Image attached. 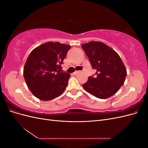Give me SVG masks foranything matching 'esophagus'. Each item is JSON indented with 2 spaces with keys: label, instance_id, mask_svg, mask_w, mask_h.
<instances>
[{
  "label": "esophagus",
  "instance_id": "esophagus-1",
  "mask_svg": "<svg viewBox=\"0 0 148 148\" xmlns=\"http://www.w3.org/2000/svg\"><path fill=\"white\" fill-rule=\"evenodd\" d=\"M78 73H79V71H75L74 73H73V75H77Z\"/></svg>",
  "mask_w": 148,
  "mask_h": 148
}]
</instances>
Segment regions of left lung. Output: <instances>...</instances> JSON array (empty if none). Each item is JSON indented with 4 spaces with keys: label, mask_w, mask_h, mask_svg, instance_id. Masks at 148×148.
I'll list each match as a JSON object with an SVG mask.
<instances>
[{
    "label": "left lung",
    "mask_w": 148,
    "mask_h": 148,
    "mask_svg": "<svg viewBox=\"0 0 148 148\" xmlns=\"http://www.w3.org/2000/svg\"><path fill=\"white\" fill-rule=\"evenodd\" d=\"M95 77H89L83 84L84 90L99 99H107L117 92L123 84L127 69L118 53L104 43L91 41L82 44Z\"/></svg>",
    "instance_id": "obj_1"
}]
</instances>
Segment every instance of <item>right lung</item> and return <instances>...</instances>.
<instances>
[{"instance_id":"1","label":"right lung","mask_w":148,"mask_h":148,"mask_svg":"<svg viewBox=\"0 0 148 148\" xmlns=\"http://www.w3.org/2000/svg\"><path fill=\"white\" fill-rule=\"evenodd\" d=\"M70 47L67 44L47 42L30 53L23 76L29 90L40 100L53 99L65 90L70 75L60 72L61 65Z\"/></svg>"}]
</instances>
